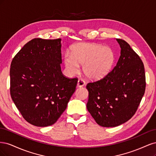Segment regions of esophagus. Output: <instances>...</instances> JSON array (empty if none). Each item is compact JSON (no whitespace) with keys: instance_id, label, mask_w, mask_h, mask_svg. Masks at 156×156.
<instances>
[{"instance_id":"obj_1","label":"esophagus","mask_w":156,"mask_h":156,"mask_svg":"<svg viewBox=\"0 0 156 156\" xmlns=\"http://www.w3.org/2000/svg\"><path fill=\"white\" fill-rule=\"evenodd\" d=\"M84 84H85V81H84L83 79H79L77 82V87H83Z\"/></svg>"}]
</instances>
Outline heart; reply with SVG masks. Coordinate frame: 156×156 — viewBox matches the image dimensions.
<instances>
[{"label":"heart","mask_w":156,"mask_h":156,"mask_svg":"<svg viewBox=\"0 0 156 156\" xmlns=\"http://www.w3.org/2000/svg\"><path fill=\"white\" fill-rule=\"evenodd\" d=\"M115 60L112 51L101 45L81 42L75 44L72 53L64 56L65 66L71 74L77 73L79 64H83V71L90 79H101L108 73Z\"/></svg>","instance_id":"obj_1"}]
</instances>
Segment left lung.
Wrapping results in <instances>:
<instances>
[{
	"label": "left lung",
	"mask_w": 156,
	"mask_h": 156,
	"mask_svg": "<svg viewBox=\"0 0 156 156\" xmlns=\"http://www.w3.org/2000/svg\"><path fill=\"white\" fill-rule=\"evenodd\" d=\"M121 55L115 66L105 77L87 84V107L96 123L115 127L133 116L146 88L144 64L124 40L117 38Z\"/></svg>",
	"instance_id": "8db88e82"
}]
</instances>
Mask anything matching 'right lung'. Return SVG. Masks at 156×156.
I'll list each match as a JSON object with an SVG mask.
<instances>
[{
	"label": "right lung",
	"mask_w": 156,
	"mask_h": 156,
	"mask_svg": "<svg viewBox=\"0 0 156 156\" xmlns=\"http://www.w3.org/2000/svg\"><path fill=\"white\" fill-rule=\"evenodd\" d=\"M60 41L33 39L12 61V99L24 119L36 126L55 124L76 89L77 77H67L61 72Z\"/></svg>",
	"instance_id": "right-lung-1"
}]
</instances>
